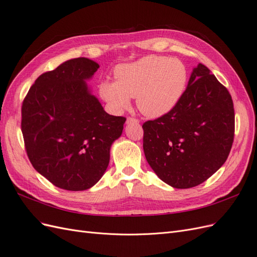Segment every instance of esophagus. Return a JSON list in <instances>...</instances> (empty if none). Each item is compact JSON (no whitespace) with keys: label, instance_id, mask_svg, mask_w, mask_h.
Returning <instances> with one entry per match:
<instances>
[{"label":"esophagus","instance_id":"obj_1","mask_svg":"<svg viewBox=\"0 0 257 257\" xmlns=\"http://www.w3.org/2000/svg\"><path fill=\"white\" fill-rule=\"evenodd\" d=\"M131 123H139V121L135 118H131V116H128L126 119V124H131Z\"/></svg>","mask_w":257,"mask_h":257}]
</instances>
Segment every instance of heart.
<instances>
[{
  "label": "heart",
  "mask_w": 257,
  "mask_h": 257,
  "mask_svg": "<svg viewBox=\"0 0 257 257\" xmlns=\"http://www.w3.org/2000/svg\"><path fill=\"white\" fill-rule=\"evenodd\" d=\"M113 76L114 81L99 84L100 97L116 112L126 109L131 97H135L139 111L150 118L175 109L189 84V71L183 62L163 56H147L120 64Z\"/></svg>",
  "instance_id": "1"
}]
</instances>
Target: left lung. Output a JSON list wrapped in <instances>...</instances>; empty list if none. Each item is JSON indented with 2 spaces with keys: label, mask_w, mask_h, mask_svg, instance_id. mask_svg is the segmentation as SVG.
<instances>
[{
  "label": "left lung",
  "mask_w": 257,
  "mask_h": 257,
  "mask_svg": "<svg viewBox=\"0 0 257 257\" xmlns=\"http://www.w3.org/2000/svg\"><path fill=\"white\" fill-rule=\"evenodd\" d=\"M143 128L144 152L153 172L173 188H193L227 160L235 133L231 96L199 63L175 109L145 122Z\"/></svg>",
  "instance_id": "1"
}]
</instances>
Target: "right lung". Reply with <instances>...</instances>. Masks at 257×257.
Returning a JSON list of instances; mask_svg holds the SVG:
<instances>
[{
	"instance_id": "obj_1",
	"label": "right lung",
	"mask_w": 257,
	"mask_h": 257,
	"mask_svg": "<svg viewBox=\"0 0 257 257\" xmlns=\"http://www.w3.org/2000/svg\"><path fill=\"white\" fill-rule=\"evenodd\" d=\"M99 65L88 58L65 61L44 73L22 104L21 131L33 167L60 189L96 184L125 118L108 114L87 81Z\"/></svg>"
}]
</instances>
